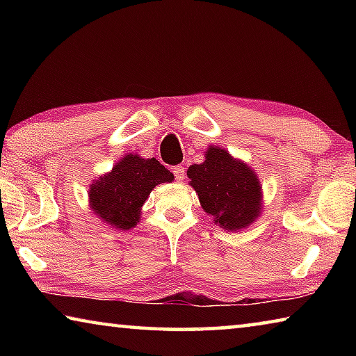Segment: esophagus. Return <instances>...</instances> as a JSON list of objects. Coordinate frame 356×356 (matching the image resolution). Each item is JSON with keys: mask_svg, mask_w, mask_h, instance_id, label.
Wrapping results in <instances>:
<instances>
[{"mask_svg": "<svg viewBox=\"0 0 356 356\" xmlns=\"http://www.w3.org/2000/svg\"><path fill=\"white\" fill-rule=\"evenodd\" d=\"M172 172H174V176H176L177 182H182V180L186 177V172H185L184 166H174Z\"/></svg>", "mask_w": 356, "mask_h": 356, "instance_id": "34e87169", "label": "esophagus"}]
</instances>
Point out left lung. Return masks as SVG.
<instances>
[{
	"label": "left lung",
	"instance_id": "8db88e82",
	"mask_svg": "<svg viewBox=\"0 0 356 356\" xmlns=\"http://www.w3.org/2000/svg\"><path fill=\"white\" fill-rule=\"evenodd\" d=\"M202 209L226 231L250 226L262 209V186L254 171L226 149L209 146L206 160L186 171Z\"/></svg>",
	"mask_w": 356,
	"mask_h": 356
}]
</instances>
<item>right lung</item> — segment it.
Segmentation results:
<instances>
[{"label":"right lung","mask_w":356,"mask_h":356,"mask_svg":"<svg viewBox=\"0 0 356 356\" xmlns=\"http://www.w3.org/2000/svg\"><path fill=\"white\" fill-rule=\"evenodd\" d=\"M172 180L174 174L159 160L129 154L91 184L89 206L106 225L129 231L140 221L141 207L150 191L159 184Z\"/></svg>","instance_id":"1"}]
</instances>
